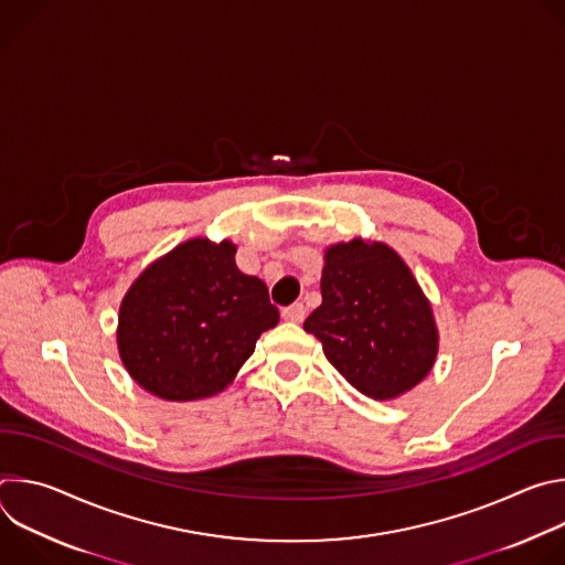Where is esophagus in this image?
<instances>
[{
    "label": "esophagus",
    "instance_id": "esophagus-1",
    "mask_svg": "<svg viewBox=\"0 0 565 565\" xmlns=\"http://www.w3.org/2000/svg\"><path fill=\"white\" fill-rule=\"evenodd\" d=\"M281 317L286 319V321H301L303 317H306V308H303V303H290V306H286L284 310H281Z\"/></svg>",
    "mask_w": 565,
    "mask_h": 565
}]
</instances>
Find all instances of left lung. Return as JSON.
<instances>
[{
    "label": "left lung",
    "instance_id": "1",
    "mask_svg": "<svg viewBox=\"0 0 565 565\" xmlns=\"http://www.w3.org/2000/svg\"><path fill=\"white\" fill-rule=\"evenodd\" d=\"M327 360L364 395L391 399L434 366L438 331L407 264L384 244L353 238L327 250L321 306L306 321Z\"/></svg>",
    "mask_w": 565,
    "mask_h": 565
}]
</instances>
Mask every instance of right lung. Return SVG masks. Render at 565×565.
Segmentation results:
<instances>
[{"label": "right lung", "mask_w": 565, "mask_h": 565, "mask_svg": "<svg viewBox=\"0 0 565 565\" xmlns=\"http://www.w3.org/2000/svg\"><path fill=\"white\" fill-rule=\"evenodd\" d=\"M234 253L230 241H185L125 295L118 351L149 393L188 402L223 391L259 335L277 327L266 284L241 273Z\"/></svg>", "instance_id": "1"}]
</instances>
